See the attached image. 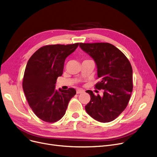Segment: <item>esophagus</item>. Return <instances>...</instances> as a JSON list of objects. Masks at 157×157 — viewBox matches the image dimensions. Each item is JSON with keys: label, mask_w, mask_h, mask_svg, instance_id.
<instances>
[{"label": "esophagus", "mask_w": 157, "mask_h": 157, "mask_svg": "<svg viewBox=\"0 0 157 157\" xmlns=\"http://www.w3.org/2000/svg\"><path fill=\"white\" fill-rule=\"evenodd\" d=\"M83 92H84V90H81V89H78V90H76V93H77L78 94H81V93H83Z\"/></svg>", "instance_id": "esophagus-1"}]
</instances>
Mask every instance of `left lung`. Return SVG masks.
I'll return each instance as SVG.
<instances>
[{
	"label": "left lung",
	"instance_id": "left-lung-1",
	"mask_svg": "<svg viewBox=\"0 0 157 157\" xmlns=\"http://www.w3.org/2000/svg\"><path fill=\"white\" fill-rule=\"evenodd\" d=\"M79 47L94 59L100 81L95 85L103 89V96L86 92L90 101L85 106L87 113L101 122L116 119L124 110L133 90V71L128 59L116 47L109 43H80Z\"/></svg>",
	"mask_w": 157,
	"mask_h": 157
}]
</instances>
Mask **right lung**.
I'll use <instances>...</instances> for the list:
<instances>
[{
	"instance_id": "1",
	"label": "right lung",
	"mask_w": 157,
	"mask_h": 157,
	"mask_svg": "<svg viewBox=\"0 0 157 157\" xmlns=\"http://www.w3.org/2000/svg\"><path fill=\"white\" fill-rule=\"evenodd\" d=\"M79 43L49 45L40 47L28 60L22 81L29 106L36 116L47 122L63 117L76 90L55 89L58 77L63 74L66 58L76 49Z\"/></svg>"
}]
</instances>
